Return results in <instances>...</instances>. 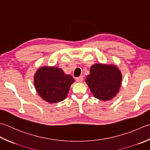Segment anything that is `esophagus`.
Wrapping results in <instances>:
<instances>
[{
    "instance_id": "34e87169",
    "label": "esophagus",
    "mask_w": 150,
    "mask_h": 150,
    "mask_svg": "<svg viewBox=\"0 0 150 150\" xmlns=\"http://www.w3.org/2000/svg\"><path fill=\"white\" fill-rule=\"evenodd\" d=\"M84 80L83 76H80V77L76 78V81L78 82V83H82Z\"/></svg>"
}]
</instances>
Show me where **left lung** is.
Instances as JSON below:
<instances>
[{
  "label": "left lung",
  "instance_id": "obj_1",
  "mask_svg": "<svg viewBox=\"0 0 150 150\" xmlns=\"http://www.w3.org/2000/svg\"><path fill=\"white\" fill-rule=\"evenodd\" d=\"M122 78V73L117 67L97 64L91 67L86 83L96 98L107 101L117 94L121 86Z\"/></svg>",
  "mask_w": 150,
  "mask_h": 150
}]
</instances>
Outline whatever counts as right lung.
<instances>
[{
	"instance_id": "obj_1",
	"label": "right lung",
	"mask_w": 150,
	"mask_h": 150,
	"mask_svg": "<svg viewBox=\"0 0 150 150\" xmlns=\"http://www.w3.org/2000/svg\"><path fill=\"white\" fill-rule=\"evenodd\" d=\"M71 75H65L56 67H42L34 75V84L38 94L51 103L63 101L74 82Z\"/></svg>"
}]
</instances>
